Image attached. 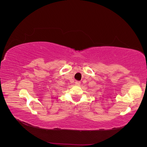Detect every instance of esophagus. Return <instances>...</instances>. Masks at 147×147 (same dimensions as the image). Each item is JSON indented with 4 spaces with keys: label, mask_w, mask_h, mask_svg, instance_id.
<instances>
[{
    "label": "esophagus",
    "mask_w": 147,
    "mask_h": 147,
    "mask_svg": "<svg viewBox=\"0 0 147 147\" xmlns=\"http://www.w3.org/2000/svg\"><path fill=\"white\" fill-rule=\"evenodd\" d=\"M80 81H76L75 82V84H76V85H79V84H80Z\"/></svg>",
    "instance_id": "1"
}]
</instances>
